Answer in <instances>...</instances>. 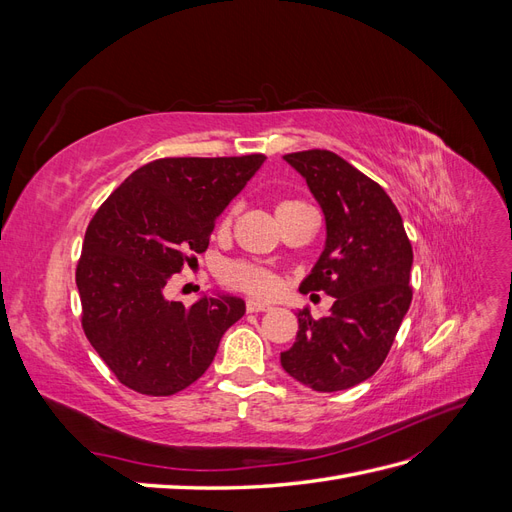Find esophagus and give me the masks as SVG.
Here are the masks:
<instances>
[{
	"instance_id": "1",
	"label": "esophagus",
	"mask_w": 512,
	"mask_h": 512,
	"mask_svg": "<svg viewBox=\"0 0 512 512\" xmlns=\"http://www.w3.org/2000/svg\"><path fill=\"white\" fill-rule=\"evenodd\" d=\"M245 309H247V312H250V314H256V312H269L271 305H269V303H262V301H256V299H250V301H247Z\"/></svg>"
}]
</instances>
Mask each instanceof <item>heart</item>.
<instances>
[{"label":"heart","mask_w":512,"mask_h":512,"mask_svg":"<svg viewBox=\"0 0 512 512\" xmlns=\"http://www.w3.org/2000/svg\"><path fill=\"white\" fill-rule=\"evenodd\" d=\"M292 205H297V200H282V203L277 205V211L292 207ZM232 215H235V211H228L224 215L222 224H220L222 230H228V226L232 224ZM222 277H224V282H228L230 286H235V288L245 290L250 294H256V297H267V294L275 292V288H277V277L269 269L250 265V262H230V265L224 267Z\"/></svg>","instance_id":"1"}]
</instances>
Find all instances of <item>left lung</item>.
<instances>
[{"mask_svg": "<svg viewBox=\"0 0 512 512\" xmlns=\"http://www.w3.org/2000/svg\"><path fill=\"white\" fill-rule=\"evenodd\" d=\"M327 222L324 250L299 290L327 292L329 316L299 309L297 342L280 361L320 393L350 389L376 374L412 301V245L393 200L376 181L327 149L288 153Z\"/></svg>", "mask_w": 512, "mask_h": 512, "instance_id": "left-lung-1", "label": "left lung"}]
</instances>
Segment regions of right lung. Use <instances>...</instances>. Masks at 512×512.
<instances>
[{"label": "right lung", "mask_w": 512, "mask_h": 512, "mask_svg": "<svg viewBox=\"0 0 512 512\" xmlns=\"http://www.w3.org/2000/svg\"><path fill=\"white\" fill-rule=\"evenodd\" d=\"M267 158H162L123 181L91 218L76 265L83 331L128 389L168 397L209 369L243 314L230 294L192 307L166 299L170 277L203 254L215 218Z\"/></svg>", "instance_id": "obj_1"}]
</instances>
